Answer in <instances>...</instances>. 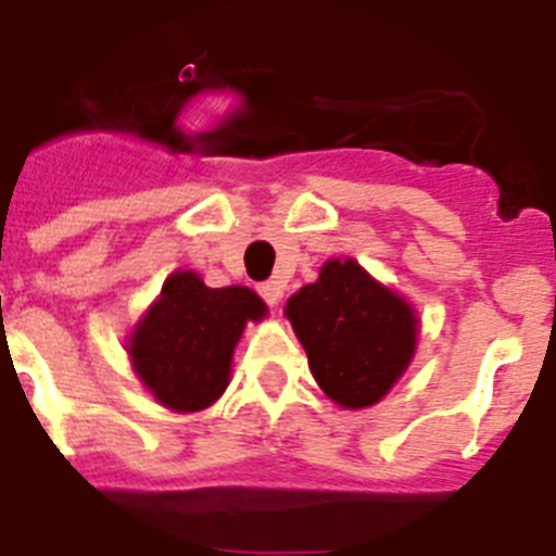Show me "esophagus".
<instances>
[{
  "label": "esophagus",
  "mask_w": 556,
  "mask_h": 556,
  "mask_svg": "<svg viewBox=\"0 0 556 556\" xmlns=\"http://www.w3.org/2000/svg\"><path fill=\"white\" fill-rule=\"evenodd\" d=\"M260 296H263L271 307H277L279 302H282V285L274 282V279H271V282H263V285H260Z\"/></svg>",
  "instance_id": "esophagus-1"
}]
</instances>
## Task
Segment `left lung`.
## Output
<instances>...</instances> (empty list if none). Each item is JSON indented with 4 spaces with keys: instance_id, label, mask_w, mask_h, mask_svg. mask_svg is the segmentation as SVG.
<instances>
[{
    "instance_id": "8db88e82",
    "label": "left lung",
    "mask_w": 556,
    "mask_h": 556,
    "mask_svg": "<svg viewBox=\"0 0 556 556\" xmlns=\"http://www.w3.org/2000/svg\"><path fill=\"white\" fill-rule=\"evenodd\" d=\"M285 316L321 392L344 408L378 403L414 358L412 305L355 260H327L316 282L288 299Z\"/></svg>"
}]
</instances>
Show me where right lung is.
I'll return each mask as SVG.
<instances>
[{"mask_svg": "<svg viewBox=\"0 0 556 556\" xmlns=\"http://www.w3.org/2000/svg\"><path fill=\"white\" fill-rule=\"evenodd\" d=\"M263 316L265 302L243 285L206 288L198 274L176 271L131 332L134 371L173 412H201L229 383L231 352L245 321Z\"/></svg>", "mask_w": 556, "mask_h": 556, "instance_id": "1", "label": "right lung"}]
</instances>
